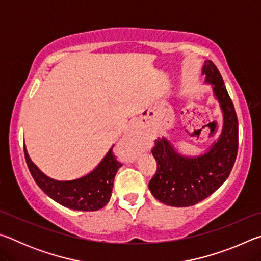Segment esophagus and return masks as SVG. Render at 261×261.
<instances>
[{"mask_svg":"<svg viewBox=\"0 0 261 261\" xmlns=\"http://www.w3.org/2000/svg\"><path fill=\"white\" fill-rule=\"evenodd\" d=\"M139 143V137L137 136L135 131H131V134L127 136L126 139L122 143V149L130 159H134L140 151Z\"/></svg>","mask_w":261,"mask_h":261,"instance_id":"esophagus-1","label":"esophagus"}]
</instances>
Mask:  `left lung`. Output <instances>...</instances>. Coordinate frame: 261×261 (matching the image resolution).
<instances>
[{"instance_id": "1", "label": "left lung", "mask_w": 261, "mask_h": 261, "mask_svg": "<svg viewBox=\"0 0 261 261\" xmlns=\"http://www.w3.org/2000/svg\"><path fill=\"white\" fill-rule=\"evenodd\" d=\"M202 74L213 85L223 113L222 131L208 151L198 156L180 155L166 137L155 140L152 154L158 168L148 188L155 199L169 206L189 207L211 196L228 178L237 156V115L223 79L212 61H205Z\"/></svg>"}]
</instances>
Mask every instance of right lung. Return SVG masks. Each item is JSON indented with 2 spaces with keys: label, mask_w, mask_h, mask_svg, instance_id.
<instances>
[{
  "label": "right lung",
  "mask_w": 261,
  "mask_h": 261,
  "mask_svg": "<svg viewBox=\"0 0 261 261\" xmlns=\"http://www.w3.org/2000/svg\"><path fill=\"white\" fill-rule=\"evenodd\" d=\"M24 154L30 173L38 187L53 200L74 211H98L107 205L112 197L115 175L122 167L112 147L90 174L72 180H57L48 177L34 165L25 145Z\"/></svg>",
  "instance_id": "add662e5"
}]
</instances>
